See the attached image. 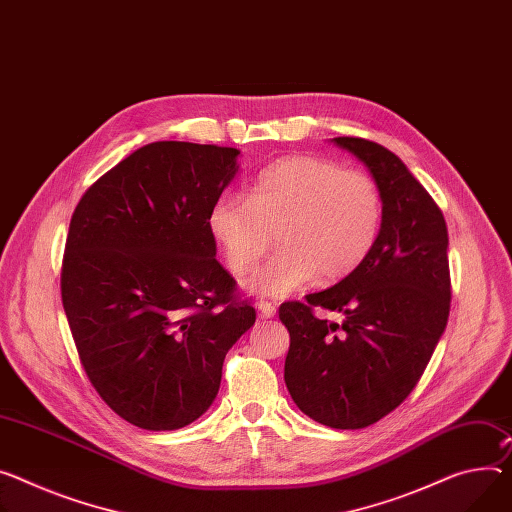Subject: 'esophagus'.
<instances>
[{"instance_id":"esophagus-1","label":"esophagus","mask_w":512,"mask_h":512,"mask_svg":"<svg viewBox=\"0 0 512 512\" xmlns=\"http://www.w3.org/2000/svg\"><path fill=\"white\" fill-rule=\"evenodd\" d=\"M256 307L260 309L262 318H266V320H270V318L277 316V305L270 303V301H266V299H260V301L256 303Z\"/></svg>"}]
</instances>
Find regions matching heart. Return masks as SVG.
Segmentation results:
<instances>
[{
  "mask_svg": "<svg viewBox=\"0 0 512 512\" xmlns=\"http://www.w3.org/2000/svg\"><path fill=\"white\" fill-rule=\"evenodd\" d=\"M383 217V192L371 174L316 155H289L254 178L252 196H217L209 231L227 266L242 274L264 256L277 229L281 248L246 287L287 297L318 277L334 283L355 272L377 246Z\"/></svg>",
  "mask_w": 512,
  "mask_h": 512,
  "instance_id": "1",
  "label": "heart"
}]
</instances>
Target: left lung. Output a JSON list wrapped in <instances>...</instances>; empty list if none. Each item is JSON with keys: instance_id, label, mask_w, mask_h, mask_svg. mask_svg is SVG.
I'll use <instances>...</instances> for the list:
<instances>
[{"instance_id": "1", "label": "left lung", "mask_w": 512, "mask_h": 512, "mask_svg": "<svg viewBox=\"0 0 512 512\" xmlns=\"http://www.w3.org/2000/svg\"><path fill=\"white\" fill-rule=\"evenodd\" d=\"M377 180L385 217L367 260L334 287L287 301L279 318L291 346L285 383L297 408L330 428H365L416 387L451 307L447 223L396 153L361 137H336ZM316 306L338 310L340 325Z\"/></svg>"}]
</instances>
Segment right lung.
Here are the masks:
<instances>
[{
  "mask_svg": "<svg viewBox=\"0 0 512 512\" xmlns=\"http://www.w3.org/2000/svg\"><path fill=\"white\" fill-rule=\"evenodd\" d=\"M240 149L155 141L77 203L61 268L63 309L100 398L145 430L203 416L227 350L256 322L217 262L209 211Z\"/></svg>",
  "mask_w": 512,
  "mask_h": 512,
  "instance_id": "right-lung-1",
  "label": "right lung"
}]
</instances>
